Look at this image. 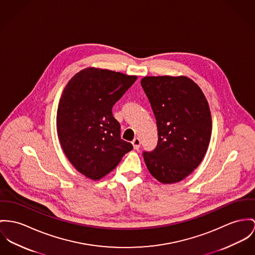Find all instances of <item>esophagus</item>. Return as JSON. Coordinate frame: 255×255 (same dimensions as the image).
Segmentation results:
<instances>
[{"label": "esophagus", "instance_id": "34e87169", "mask_svg": "<svg viewBox=\"0 0 255 255\" xmlns=\"http://www.w3.org/2000/svg\"><path fill=\"white\" fill-rule=\"evenodd\" d=\"M132 144L134 146L135 149H138L139 148V145H140V140L138 137H135L133 140H132Z\"/></svg>", "mask_w": 255, "mask_h": 255}]
</instances>
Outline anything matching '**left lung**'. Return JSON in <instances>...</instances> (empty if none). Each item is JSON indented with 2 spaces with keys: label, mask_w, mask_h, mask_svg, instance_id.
Here are the masks:
<instances>
[{
  "label": "left lung",
  "mask_w": 255,
  "mask_h": 255,
  "mask_svg": "<svg viewBox=\"0 0 255 255\" xmlns=\"http://www.w3.org/2000/svg\"><path fill=\"white\" fill-rule=\"evenodd\" d=\"M141 87L156 119L158 142L143 152L149 173L164 184L189 176L205 156L212 135L208 101L193 80L179 77H144Z\"/></svg>",
  "instance_id": "8db88e82"
}]
</instances>
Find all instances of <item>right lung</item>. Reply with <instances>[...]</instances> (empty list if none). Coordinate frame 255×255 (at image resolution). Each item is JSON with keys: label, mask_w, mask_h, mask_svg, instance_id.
<instances>
[{"label": "right lung", "mask_w": 255, "mask_h": 255, "mask_svg": "<svg viewBox=\"0 0 255 255\" xmlns=\"http://www.w3.org/2000/svg\"><path fill=\"white\" fill-rule=\"evenodd\" d=\"M136 79L137 76L90 67L77 73L63 90L57 135L64 153L83 176L98 180L133 149L121 139L112 110Z\"/></svg>", "instance_id": "1"}]
</instances>
